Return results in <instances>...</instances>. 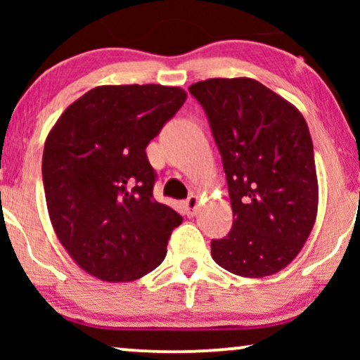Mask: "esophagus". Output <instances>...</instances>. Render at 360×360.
<instances>
[{"instance_id":"34e87169","label":"esophagus","mask_w":360,"mask_h":360,"mask_svg":"<svg viewBox=\"0 0 360 360\" xmlns=\"http://www.w3.org/2000/svg\"><path fill=\"white\" fill-rule=\"evenodd\" d=\"M198 203H200L198 196H196V195H190L188 198H186V201H185V208L188 210L190 214H193L195 210H196V206H198Z\"/></svg>"}]
</instances>
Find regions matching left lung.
Masks as SVG:
<instances>
[{"instance_id":"left-lung-1","label":"left lung","mask_w":360,"mask_h":360,"mask_svg":"<svg viewBox=\"0 0 360 360\" xmlns=\"http://www.w3.org/2000/svg\"><path fill=\"white\" fill-rule=\"evenodd\" d=\"M190 93L208 116L233 208V228L211 240L219 267L248 278L280 272L300 254L318 213L307 121L254 78H210Z\"/></svg>"}]
</instances>
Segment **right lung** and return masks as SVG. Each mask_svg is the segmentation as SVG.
<instances>
[{"label": "right lung", "mask_w": 360, "mask_h": 360, "mask_svg": "<svg viewBox=\"0 0 360 360\" xmlns=\"http://www.w3.org/2000/svg\"><path fill=\"white\" fill-rule=\"evenodd\" d=\"M185 100L179 86H96L49 132L42 155L49 218L91 277L132 282L165 259L181 216L152 195L155 174L146 147Z\"/></svg>", "instance_id": "1"}]
</instances>
